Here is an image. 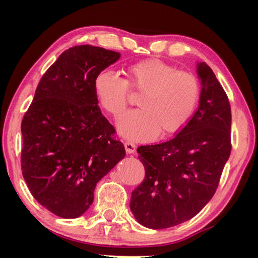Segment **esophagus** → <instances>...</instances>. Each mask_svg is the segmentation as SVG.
<instances>
[{
    "label": "esophagus",
    "instance_id": "1",
    "mask_svg": "<svg viewBox=\"0 0 258 258\" xmlns=\"http://www.w3.org/2000/svg\"><path fill=\"white\" fill-rule=\"evenodd\" d=\"M124 148H125V150L128 151V153H134V151H135V149H136V146H135V143L132 142V141H125Z\"/></svg>",
    "mask_w": 258,
    "mask_h": 258
}]
</instances>
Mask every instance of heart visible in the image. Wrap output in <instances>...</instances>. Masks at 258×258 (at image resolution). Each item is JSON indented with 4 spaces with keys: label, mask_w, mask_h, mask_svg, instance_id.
Returning <instances> with one entry per match:
<instances>
[{
    "label": "heart",
    "mask_w": 258,
    "mask_h": 258,
    "mask_svg": "<svg viewBox=\"0 0 258 258\" xmlns=\"http://www.w3.org/2000/svg\"><path fill=\"white\" fill-rule=\"evenodd\" d=\"M146 105L150 109L151 111L156 112L164 109H172V110L181 112L184 108L185 103L182 98L176 97L171 93H162L155 94L146 91Z\"/></svg>",
    "instance_id": "1"
}]
</instances>
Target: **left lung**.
Listing matches in <instances>:
<instances>
[{
	"instance_id": "1",
	"label": "left lung",
	"mask_w": 258,
	"mask_h": 258,
	"mask_svg": "<svg viewBox=\"0 0 258 258\" xmlns=\"http://www.w3.org/2000/svg\"><path fill=\"white\" fill-rule=\"evenodd\" d=\"M119 56L89 44L63 51L23 116V178L34 199L56 216L86 213L97 182L125 155L96 94L97 76Z\"/></svg>"
}]
</instances>
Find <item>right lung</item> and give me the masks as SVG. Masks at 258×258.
<instances>
[{"label": "right lung", "instance_id": "obj_1", "mask_svg": "<svg viewBox=\"0 0 258 258\" xmlns=\"http://www.w3.org/2000/svg\"><path fill=\"white\" fill-rule=\"evenodd\" d=\"M201 96L197 110L174 139L141 146L144 181L134 189L130 210L149 229L190 220L216 191L231 151V109L228 96L206 63H197Z\"/></svg>", "mask_w": 258, "mask_h": 258}]
</instances>
